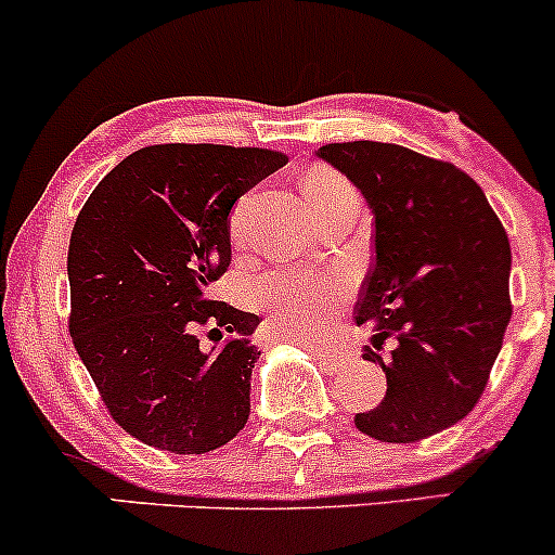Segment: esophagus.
Instances as JSON below:
<instances>
[{
	"mask_svg": "<svg viewBox=\"0 0 555 555\" xmlns=\"http://www.w3.org/2000/svg\"><path fill=\"white\" fill-rule=\"evenodd\" d=\"M321 358H328V360H334L336 354H334V352H321Z\"/></svg>",
	"mask_w": 555,
	"mask_h": 555,
	"instance_id": "1",
	"label": "esophagus"
}]
</instances>
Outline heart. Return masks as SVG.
Segmentation results:
<instances>
[{
  "label": "heart",
  "instance_id": "heart-1",
  "mask_svg": "<svg viewBox=\"0 0 555 555\" xmlns=\"http://www.w3.org/2000/svg\"><path fill=\"white\" fill-rule=\"evenodd\" d=\"M352 190L344 177L331 169H313L302 180V195L308 203L323 201L336 193ZM245 214L247 203H240L229 219V237L232 242L245 240ZM334 282L321 273L305 271H273L266 273L256 284V302L260 310L271 315L279 331L292 339L321 341L326 334L328 305Z\"/></svg>",
  "mask_w": 555,
  "mask_h": 555
}]
</instances>
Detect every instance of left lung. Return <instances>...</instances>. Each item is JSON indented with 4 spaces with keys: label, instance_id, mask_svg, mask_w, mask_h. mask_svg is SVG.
I'll use <instances>...</instances> for the list:
<instances>
[{
    "label": "left lung",
    "instance_id": "obj_1",
    "mask_svg": "<svg viewBox=\"0 0 555 555\" xmlns=\"http://www.w3.org/2000/svg\"><path fill=\"white\" fill-rule=\"evenodd\" d=\"M318 156L371 206L375 258L354 321L373 326L362 358L386 397L354 415L365 436L415 443L460 423L486 391L512 318L506 229L473 177L393 143H328ZM395 339L388 359L379 358Z\"/></svg>",
    "mask_w": 555,
    "mask_h": 555
}]
</instances>
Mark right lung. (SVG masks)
<instances>
[{
    "label": "right lung",
    "instance_id": "right-lung-1",
    "mask_svg": "<svg viewBox=\"0 0 555 555\" xmlns=\"http://www.w3.org/2000/svg\"><path fill=\"white\" fill-rule=\"evenodd\" d=\"M284 164L269 149L149 145L95 184L78 214L69 336L114 423L138 441L206 454L245 428L260 354L247 336L260 318L208 289L232 260V206Z\"/></svg>",
    "mask_w": 555,
    "mask_h": 555
}]
</instances>
